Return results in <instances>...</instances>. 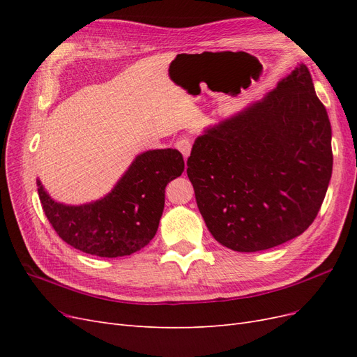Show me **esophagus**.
Masks as SVG:
<instances>
[{
    "label": "esophagus",
    "instance_id": "obj_1",
    "mask_svg": "<svg viewBox=\"0 0 357 357\" xmlns=\"http://www.w3.org/2000/svg\"><path fill=\"white\" fill-rule=\"evenodd\" d=\"M176 147H177L178 152H180L183 156H185V159H188V156L190 155V150H192V142H190L189 138L183 137V138L177 139Z\"/></svg>",
    "mask_w": 357,
    "mask_h": 357
}]
</instances>
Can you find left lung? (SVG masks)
Wrapping results in <instances>:
<instances>
[{
  "instance_id": "obj_1",
  "label": "left lung",
  "mask_w": 357,
  "mask_h": 357,
  "mask_svg": "<svg viewBox=\"0 0 357 357\" xmlns=\"http://www.w3.org/2000/svg\"><path fill=\"white\" fill-rule=\"evenodd\" d=\"M331 137L304 63L262 101L198 137L188 177L214 238L248 253L307 231L332 176Z\"/></svg>"
}]
</instances>
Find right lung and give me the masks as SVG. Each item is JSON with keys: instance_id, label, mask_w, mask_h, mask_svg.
I'll return each mask as SVG.
<instances>
[{"instance_id": "obj_1", "label": "right lung", "mask_w": 357, "mask_h": 357, "mask_svg": "<svg viewBox=\"0 0 357 357\" xmlns=\"http://www.w3.org/2000/svg\"><path fill=\"white\" fill-rule=\"evenodd\" d=\"M185 171L176 149L137 156L114 189L100 201L63 205L37 180L43 210L61 238L80 252L119 257L142 250L155 236L165 204V186Z\"/></svg>"}]
</instances>
